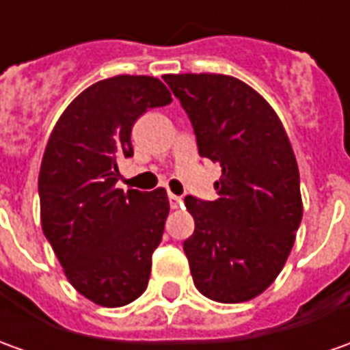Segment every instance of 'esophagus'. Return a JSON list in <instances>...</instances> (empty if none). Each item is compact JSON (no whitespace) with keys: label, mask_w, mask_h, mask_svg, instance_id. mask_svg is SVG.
Listing matches in <instances>:
<instances>
[{"label":"esophagus","mask_w":350,"mask_h":350,"mask_svg":"<svg viewBox=\"0 0 350 350\" xmlns=\"http://www.w3.org/2000/svg\"><path fill=\"white\" fill-rule=\"evenodd\" d=\"M168 202H170V208H180L182 206V197H178L174 193H168Z\"/></svg>","instance_id":"1"}]
</instances>
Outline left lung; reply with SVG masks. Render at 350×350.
Listing matches in <instances>:
<instances>
[{
	"instance_id": "1",
	"label": "left lung",
	"mask_w": 350,
	"mask_h": 350,
	"mask_svg": "<svg viewBox=\"0 0 350 350\" xmlns=\"http://www.w3.org/2000/svg\"><path fill=\"white\" fill-rule=\"evenodd\" d=\"M191 119L200 157L219 163L216 200L185 197L195 231L183 243L193 282L219 303L275 282L301 224L299 170L284 126L260 92L221 73L163 77Z\"/></svg>"
}]
</instances>
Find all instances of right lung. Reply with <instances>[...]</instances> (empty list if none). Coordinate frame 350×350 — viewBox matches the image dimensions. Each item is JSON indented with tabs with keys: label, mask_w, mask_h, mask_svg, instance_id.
I'll use <instances>...</instances> for the list:
<instances>
[{
	"label": "right lung",
	"mask_w": 350,
	"mask_h": 350,
	"mask_svg": "<svg viewBox=\"0 0 350 350\" xmlns=\"http://www.w3.org/2000/svg\"><path fill=\"white\" fill-rule=\"evenodd\" d=\"M172 102L157 77L116 75L90 85L66 107L39 170L41 227L70 284L102 307H123L148 288L168 204L167 191H123L119 159L150 107Z\"/></svg>",
	"instance_id": "obj_1"
}]
</instances>
